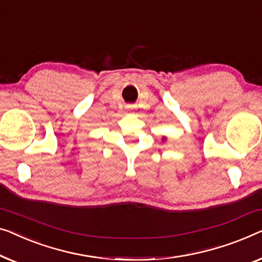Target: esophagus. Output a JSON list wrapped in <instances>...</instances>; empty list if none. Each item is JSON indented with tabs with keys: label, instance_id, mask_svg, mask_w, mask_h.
Here are the masks:
<instances>
[{
	"label": "esophagus",
	"instance_id": "esophagus-1",
	"mask_svg": "<svg viewBox=\"0 0 262 262\" xmlns=\"http://www.w3.org/2000/svg\"><path fill=\"white\" fill-rule=\"evenodd\" d=\"M126 108H131V106H130V105H127V106H126Z\"/></svg>",
	"mask_w": 262,
	"mask_h": 262
}]
</instances>
